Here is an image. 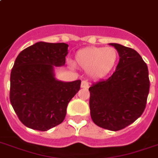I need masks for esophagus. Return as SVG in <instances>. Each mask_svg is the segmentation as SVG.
<instances>
[{
  "label": "esophagus",
  "mask_w": 158,
  "mask_h": 158,
  "mask_svg": "<svg viewBox=\"0 0 158 158\" xmlns=\"http://www.w3.org/2000/svg\"><path fill=\"white\" fill-rule=\"evenodd\" d=\"M81 88H85V89H87L89 88V84H88L87 81H82L81 82Z\"/></svg>",
  "instance_id": "34e87169"
}]
</instances>
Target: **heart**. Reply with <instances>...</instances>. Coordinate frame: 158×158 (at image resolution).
I'll return each mask as SVG.
<instances>
[{"label":"heart","instance_id":"1","mask_svg":"<svg viewBox=\"0 0 158 158\" xmlns=\"http://www.w3.org/2000/svg\"><path fill=\"white\" fill-rule=\"evenodd\" d=\"M118 53L114 47H88L77 52L74 64L88 70L94 79L108 75L116 65Z\"/></svg>","mask_w":158,"mask_h":158}]
</instances>
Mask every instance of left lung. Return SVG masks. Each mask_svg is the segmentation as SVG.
I'll use <instances>...</instances> for the list:
<instances>
[{"label":"left lung","mask_w":158,"mask_h":158,"mask_svg":"<svg viewBox=\"0 0 158 158\" xmlns=\"http://www.w3.org/2000/svg\"><path fill=\"white\" fill-rule=\"evenodd\" d=\"M108 44L117 50L119 62L111 77L89 89L90 116L98 127L118 131L137 120L145 109L148 69L136 50L116 43Z\"/></svg>","instance_id":"obj_1"}]
</instances>
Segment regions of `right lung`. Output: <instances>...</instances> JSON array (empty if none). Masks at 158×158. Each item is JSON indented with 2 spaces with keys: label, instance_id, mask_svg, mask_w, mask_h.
<instances>
[{
  "label": "right lung",
  "instance_id": "obj_1",
  "mask_svg": "<svg viewBox=\"0 0 158 158\" xmlns=\"http://www.w3.org/2000/svg\"><path fill=\"white\" fill-rule=\"evenodd\" d=\"M65 43L37 42L22 50L10 73V100L26 127L47 131L60 124L81 81L55 78V67L64 66L68 55Z\"/></svg>",
  "mask_w": 158,
  "mask_h": 158
}]
</instances>
